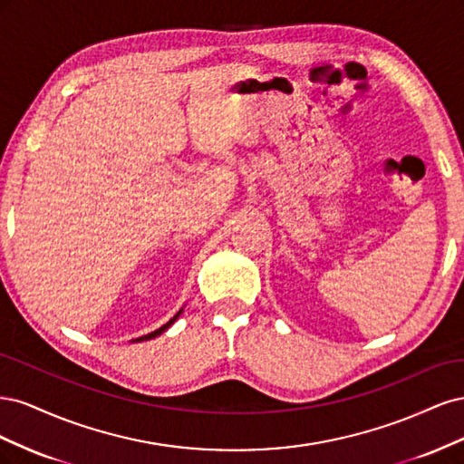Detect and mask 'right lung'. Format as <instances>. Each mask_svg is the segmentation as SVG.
Returning a JSON list of instances; mask_svg holds the SVG:
<instances>
[{
  "label": "right lung",
  "instance_id": "add662e5",
  "mask_svg": "<svg viewBox=\"0 0 464 464\" xmlns=\"http://www.w3.org/2000/svg\"><path fill=\"white\" fill-rule=\"evenodd\" d=\"M179 314H181V312H178V315H179ZM178 315H176V317H178ZM176 317H174V319H170V321H168V323H166V325H162L160 329H157V331H154V333H150V334H145V336H141V339H137V343H139V341H147V339H154V336H157V334H160L162 331H166L168 327H170V325H172V323L176 321Z\"/></svg>",
  "mask_w": 464,
  "mask_h": 464
}]
</instances>
